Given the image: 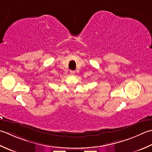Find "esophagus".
Wrapping results in <instances>:
<instances>
[{"mask_svg":"<svg viewBox=\"0 0 152 152\" xmlns=\"http://www.w3.org/2000/svg\"><path fill=\"white\" fill-rule=\"evenodd\" d=\"M70 75H74V74H75V71H74V70H70Z\"/></svg>","mask_w":152,"mask_h":152,"instance_id":"1","label":"esophagus"}]
</instances>
